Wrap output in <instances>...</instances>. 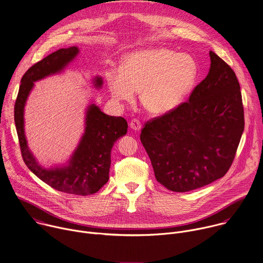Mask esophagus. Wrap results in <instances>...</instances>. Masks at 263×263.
Instances as JSON below:
<instances>
[{
    "instance_id": "esophagus-1",
    "label": "esophagus",
    "mask_w": 263,
    "mask_h": 263,
    "mask_svg": "<svg viewBox=\"0 0 263 263\" xmlns=\"http://www.w3.org/2000/svg\"><path fill=\"white\" fill-rule=\"evenodd\" d=\"M130 127L131 129L135 130V131H139L141 129V123L139 120H136V119H133L131 120L130 122Z\"/></svg>"
}]
</instances>
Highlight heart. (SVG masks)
<instances>
[{"mask_svg":"<svg viewBox=\"0 0 263 263\" xmlns=\"http://www.w3.org/2000/svg\"><path fill=\"white\" fill-rule=\"evenodd\" d=\"M198 74L193 57L167 48H147L125 55L120 70L107 74L111 96L131 103L136 92L145 109L165 115L176 109L192 90Z\"/></svg>","mask_w":263,"mask_h":263,"instance_id":"heart-1","label":"heart"}]
</instances>
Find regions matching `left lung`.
Listing matches in <instances>:
<instances>
[{"mask_svg": "<svg viewBox=\"0 0 263 263\" xmlns=\"http://www.w3.org/2000/svg\"><path fill=\"white\" fill-rule=\"evenodd\" d=\"M206 77L176 109L147 121L140 140L156 180L166 189L188 192L223 178L245 127L240 86L234 71L210 51Z\"/></svg>", "mask_w": 263, "mask_h": 263, "instance_id": "1", "label": "left lung"}]
</instances>
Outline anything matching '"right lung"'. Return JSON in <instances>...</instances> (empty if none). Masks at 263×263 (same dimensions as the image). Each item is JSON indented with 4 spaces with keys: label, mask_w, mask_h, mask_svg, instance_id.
<instances>
[{
    "label": "right lung",
    "mask_w": 263,
    "mask_h": 263,
    "mask_svg": "<svg viewBox=\"0 0 263 263\" xmlns=\"http://www.w3.org/2000/svg\"><path fill=\"white\" fill-rule=\"evenodd\" d=\"M78 53L75 46L61 48L33 65L24 74L14 105V122L24 162L28 168L51 188L74 195H91L98 192L109 179L110 153L114 143L127 133L128 124L122 117L103 114L95 104L86 111L85 131L75 149L69 165L45 169L29 151L24 130V107L34 82L62 71ZM102 79L97 77L95 85Z\"/></svg>",
    "instance_id": "1"
}]
</instances>
